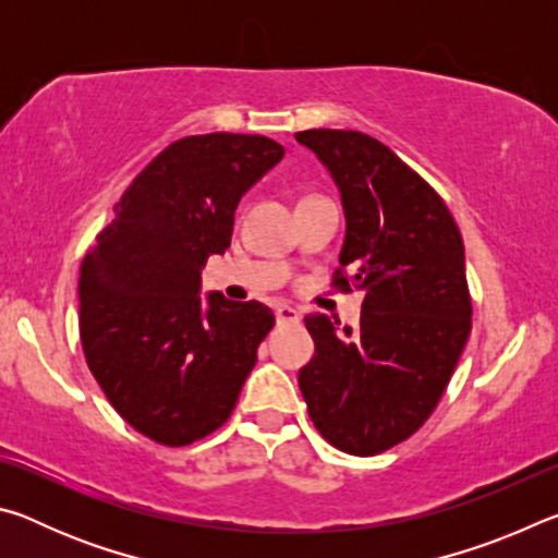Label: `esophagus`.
I'll use <instances>...</instances> for the list:
<instances>
[{
    "mask_svg": "<svg viewBox=\"0 0 558 558\" xmlns=\"http://www.w3.org/2000/svg\"><path fill=\"white\" fill-rule=\"evenodd\" d=\"M276 323L278 325H298L300 323V313L290 305H278L276 307Z\"/></svg>",
    "mask_w": 558,
    "mask_h": 558,
    "instance_id": "1",
    "label": "esophagus"
}]
</instances>
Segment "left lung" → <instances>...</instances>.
<instances>
[{
    "label": "left lung",
    "mask_w": 558,
    "mask_h": 558,
    "mask_svg": "<svg viewBox=\"0 0 558 558\" xmlns=\"http://www.w3.org/2000/svg\"><path fill=\"white\" fill-rule=\"evenodd\" d=\"M295 140L332 177L347 221L339 266L364 290L359 329L305 317L315 354L298 384L335 448L376 456L423 426L456 372L472 315L465 248L440 196L379 140L356 130Z\"/></svg>",
    "instance_id": "1"
}]
</instances>
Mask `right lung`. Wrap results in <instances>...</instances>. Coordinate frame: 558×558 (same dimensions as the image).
Wrapping results in <instances>:
<instances>
[{
  "instance_id": "right-lung-1",
  "label": "right lung",
  "mask_w": 558,
  "mask_h": 558,
  "mask_svg": "<svg viewBox=\"0 0 558 558\" xmlns=\"http://www.w3.org/2000/svg\"><path fill=\"white\" fill-rule=\"evenodd\" d=\"M286 149L263 135L177 140L116 204L81 266V342L132 428L189 446L229 418L276 325L258 300L202 295V268L231 245L235 206Z\"/></svg>"
}]
</instances>
